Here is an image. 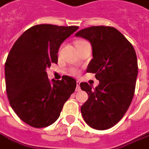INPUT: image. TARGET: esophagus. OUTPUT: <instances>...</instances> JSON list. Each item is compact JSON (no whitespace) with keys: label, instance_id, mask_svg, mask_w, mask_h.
<instances>
[{"label":"esophagus","instance_id":"obj_1","mask_svg":"<svg viewBox=\"0 0 149 149\" xmlns=\"http://www.w3.org/2000/svg\"><path fill=\"white\" fill-rule=\"evenodd\" d=\"M79 85H80V82L79 80L77 81V88H76V91L77 92H79L80 91V86H79Z\"/></svg>","mask_w":149,"mask_h":149}]
</instances>
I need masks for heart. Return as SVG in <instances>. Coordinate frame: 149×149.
Instances as JSON below:
<instances>
[{
  "label": "heart",
  "instance_id": "obj_1",
  "mask_svg": "<svg viewBox=\"0 0 149 149\" xmlns=\"http://www.w3.org/2000/svg\"><path fill=\"white\" fill-rule=\"evenodd\" d=\"M85 42H86V41H82V40H80V41H78V42H77V45H79V44H82Z\"/></svg>",
  "mask_w": 149,
  "mask_h": 149
}]
</instances>
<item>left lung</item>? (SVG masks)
Wrapping results in <instances>:
<instances>
[{
  "label": "left lung",
  "mask_w": 149,
  "mask_h": 149,
  "mask_svg": "<svg viewBox=\"0 0 149 149\" xmlns=\"http://www.w3.org/2000/svg\"><path fill=\"white\" fill-rule=\"evenodd\" d=\"M75 36L92 45L93 58L87 72L95 73L99 81L94 89L87 82L80 83L89 96L81 106L82 116L92 128L107 130L120 120L134 95L138 75L136 51L121 32L110 26H92Z\"/></svg>",
  "instance_id": "obj_1"
}]
</instances>
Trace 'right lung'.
Masks as SVG:
<instances>
[{
	"instance_id": "add662e5",
	"label": "right lung",
	"mask_w": 149,
	"mask_h": 149,
	"mask_svg": "<svg viewBox=\"0 0 149 149\" xmlns=\"http://www.w3.org/2000/svg\"><path fill=\"white\" fill-rule=\"evenodd\" d=\"M78 29L36 25L23 32L11 48L5 63L6 91L11 107L29 126L42 128L54 123L74 92V79L65 76L50 81L46 70L57 63L61 45Z\"/></svg>"
}]
</instances>
